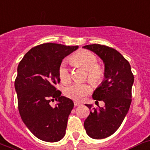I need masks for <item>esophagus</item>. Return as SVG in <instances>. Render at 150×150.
I'll use <instances>...</instances> for the list:
<instances>
[{"label": "esophagus", "instance_id": "esophagus-1", "mask_svg": "<svg viewBox=\"0 0 150 150\" xmlns=\"http://www.w3.org/2000/svg\"><path fill=\"white\" fill-rule=\"evenodd\" d=\"M74 105H75V107H77V106H80V105H81V103H80V102H78V101H75V102H74Z\"/></svg>", "mask_w": 150, "mask_h": 150}]
</instances>
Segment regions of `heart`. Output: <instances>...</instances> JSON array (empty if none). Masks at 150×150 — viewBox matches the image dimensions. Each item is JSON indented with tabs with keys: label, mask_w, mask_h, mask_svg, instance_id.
<instances>
[{
	"label": "heart",
	"mask_w": 150,
	"mask_h": 150,
	"mask_svg": "<svg viewBox=\"0 0 150 150\" xmlns=\"http://www.w3.org/2000/svg\"><path fill=\"white\" fill-rule=\"evenodd\" d=\"M73 64L79 65L88 72V78L91 82L99 83L104 78V69L98 65V59L92 52L89 51H81L75 54L71 58ZM59 75L62 83L70 81L71 76L68 67L67 61L64 60L59 69ZM91 87L86 83L75 82L68 85L64 89V94L66 97L75 100H81L91 92Z\"/></svg>",
	"instance_id": "heart-1"
}]
</instances>
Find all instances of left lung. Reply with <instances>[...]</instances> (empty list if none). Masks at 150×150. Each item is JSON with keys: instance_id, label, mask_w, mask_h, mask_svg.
<instances>
[{"instance_id": "8db88e82", "label": "left lung", "mask_w": 150, "mask_h": 150, "mask_svg": "<svg viewBox=\"0 0 150 150\" xmlns=\"http://www.w3.org/2000/svg\"><path fill=\"white\" fill-rule=\"evenodd\" d=\"M82 48L93 52L104 65V81L94 90V100H103L104 108H93L84 122L87 134L93 139L110 137L120 127L129 111L134 77L129 62L113 48L92 44Z\"/></svg>"}]
</instances>
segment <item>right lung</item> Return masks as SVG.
Listing matches in <instances>:
<instances>
[{
  "label": "right lung",
  "mask_w": 150,
  "mask_h": 150,
  "mask_svg": "<svg viewBox=\"0 0 150 150\" xmlns=\"http://www.w3.org/2000/svg\"><path fill=\"white\" fill-rule=\"evenodd\" d=\"M78 49V46L41 44L26 52L18 65L14 86L19 112L26 127L41 140L55 143L65 135L74 103L61 96L55 85L60 81L62 60ZM54 99L57 104L52 108L49 102Z\"/></svg>",
  "instance_id": "1"
}]
</instances>
